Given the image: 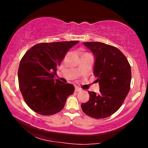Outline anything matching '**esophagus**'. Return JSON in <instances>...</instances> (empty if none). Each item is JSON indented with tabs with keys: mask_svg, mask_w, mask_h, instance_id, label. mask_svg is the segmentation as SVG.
Returning a JSON list of instances; mask_svg holds the SVG:
<instances>
[{
	"mask_svg": "<svg viewBox=\"0 0 148 148\" xmlns=\"http://www.w3.org/2000/svg\"><path fill=\"white\" fill-rule=\"evenodd\" d=\"M82 91V89H80V88H79L78 87H75V92H79V91Z\"/></svg>",
	"mask_w": 148,
	"mask_h": 148,
	"instance_id": "34e87169",
	"label": "esophagus"
}]
</instances>
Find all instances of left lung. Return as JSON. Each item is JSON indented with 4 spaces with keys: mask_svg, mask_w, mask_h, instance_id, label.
Masks as SVG:
<instances>
[{
    "mask_svg": "<svg viewBox=\"0 0 148 148\" xmlns=\"http://www.w3.org/2000/svg\"><path fill=\"white\" fill-rule=\"evenodd\" d=\"M95 57L93 73L99 93L88 91L89 100L81 104L83 112L95 119H103L119 109L128 95L131 81V66L117 47L98 42H84Z\"/></svg>",
    "mask_w": 148,
    "mask_h": 148,
    "instance_id": "8db88e82",
    "label": "left lung"
}]
</instances>
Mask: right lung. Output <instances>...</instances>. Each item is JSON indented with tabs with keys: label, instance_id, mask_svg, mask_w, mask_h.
Wrapping results in <instances>:
<instances>
[{
	"label": "right lung",
	"instance_id": "1",
	"mask_svg": "<svg viewBox=\"0 0 148 148\" xmlns=\"http://www.w3.org/2000/svg\"><path fill=\"white\" fill-rule=\"evenodd\" d=\"M78 42L38 44L22 57L18 69L19 86L25 102L34 112L43 116L56 114L74 92L73 85L54 77L67 51Z\"/></svg>",
	"mask_w": 148,
	"mask_h": 148
}]
</instances>
